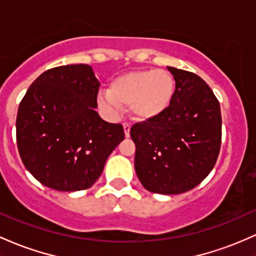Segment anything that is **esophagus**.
Masks as SVG:
<instances>
[{"label":"esophagus","mask_w":256,"mask_h":256,"mask_svg":"<svg viewBox=\"0 0 256 256\" xmlns=\"http://www.w3.org/2000/svg\"><path fill=\"white\" fill-rule=\"evenodd\" d=\"M130 128H131L130 124H128V122L124 124V134H125L126 138H128V137H130Z\"/></svg>","instance_id":"esophagus-1"}]
</instances>
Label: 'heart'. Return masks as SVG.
<instances>
[{
  "instance_id": "heart-1",
  "label": "heart",
  "mask_w": 256,
  "mask_h": 256,
  "mask_svg": "<svg viewBox=\"0 0 256 256\" xmlns=\"http://www.w3.org/2000/svg\"><path fill=\"white\" fill-rule=\"evenodd\" d=\"M175 96V80L166 70H134L112 81L108 94L98 97V103L115 114L120 106H128L134 119L150 122L169 109Z\"/></svg>"
}]
</instances>
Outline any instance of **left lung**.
<instances>
[{"label":"left lung","instance_id":"1","mask_svg":"<svg viewBox=\"0 0 256 256\" xmlns=\"http://www.w3.org/2000/svg\"><path fill=\"white\" fill-rule=\"evenodd\" d=\"M175 96L156 119L134 124V170L142 186L158 194H181L210 174L221 146V110L206 81L168 66Z\"/></svg>","mask_w":256,"mask_h":256}]
</instances>
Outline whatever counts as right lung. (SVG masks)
I'll use <instances>...</instances> for the list:
<instances>
[{"label":"right lung","mask_w":256,"mask_h":256,"mask_svg":"<svg viewBox=\"0 0 256 256\" xmlns=\"http://www.w3.org/2000/svg\"><path fill=\"white\" fill-rule=\"evenodd\" d=\"M100 81L92 66L70 64L42 72L16 115V144L26 170L60 192L90 188L125 138L120 124L96 112Z\"/></svg>","instance_id":"1"}]
</instances>
